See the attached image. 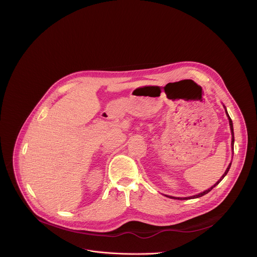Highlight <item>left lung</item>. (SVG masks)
Returning a JSON list of instances; mask_svg holds the SVG:
<instances>
[{
    "label": "left lung",
    "instance_id": "8db88e82",
    "mask_svg": "<svg viewBox=\"0 0 257 257\" xmlns=\"http://www.w3.org/2000/svg\"><path fill=\"white\" fill-rule=\"evenodd\" d=\"M224 107H225V111H226V114H227V116H228V119H229V123H230V128H231V134H232V143H231V145H232V151H234V141H235V139H234V129H233V122H232V120H231V118H230V116H229V114H228V112H227V108H226V106L224 105ZM231 165H232V162L230 163V165L228 166V168H227V170H226V172L224 173V175L221 177V179H219L215 184L213 185V186H211L210 188H208L207 190H205V191H203V192H201V193H199V194H196V195H193V196H190V197H173V196H169V195H166L167 197H170V198H174V199H192V198H198V197H201V196H203V195H205V194H207L209 191H211L212 190V188H214L219 182H221L223 179H224V177L228 174V172H229V170H230V168H231Z\"/></svg>",
    "mask_w": 257,
    "mask_h": 257
}]
</instances>
